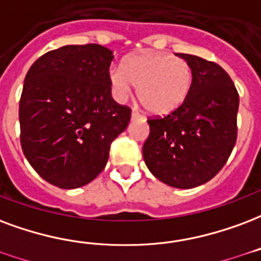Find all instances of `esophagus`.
I'll use <instances>...</instances> for the list:
<instances>
[{"mask_svg":"<svg viewBox=\"0 0 261 261\" xmlns=\"http://www.w3.org/2000/svg\"><path fill=\"white\" fill-rule=\"evenodd\" d=\"M131 120H142V116L138 115L137 112H133L131 113Z\"/></svg>","mask_w":261,"mask_h":261,"instance_id":"esophagus-1","label":"esophagus"}]
</instances>
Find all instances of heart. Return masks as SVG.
<instances>
[{"label": "heart", "mask_w": 261, "mask_h": 261, "mask_svg": "<svg viewBox=\"0 0 261 261\" xmlns=\"http://www.w3.org/2000/svg\"><path fill=\"white\" fill-rule=\"evenodd\" d=\"M109 83L116 101H125L136 86L137 96L146 111L166 116L179 109L190 96L194 71L185 59L144 51L128 55L121 66L112 67Z\"/></svg>", "instance_id": "obj_1"}]
</instances>
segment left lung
Instances as JSON below:
<instances>
[{"instance_id":"1","label":"left lung","mask_w":261,"mask_h":261,"mask_svg":"<svg viewBox=\"0 0 261 261\" xmlns=\"http://www.w3.org/2000/svg\"><path fill=\"white\" fill-rule=\"evenodd\" d=\"M194 71L184 105L163 119H150L142 146L146 167L165 184L190 190L223 169L237 141L239 95L223 67L195 55L177 54Z\"/></svg>"}]
</instances>
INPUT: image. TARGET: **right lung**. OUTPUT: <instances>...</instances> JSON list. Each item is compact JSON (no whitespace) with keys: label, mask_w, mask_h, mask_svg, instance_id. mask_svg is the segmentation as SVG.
I'll return each instance as SVG.
<instances>
[{"label":"right lung","mask_w":261,"mask_h":261,"mask_svg":"<svg viewBox=\"0 0 261 261\" xmlns=\"http://www.w3.org/2000/svg\"><path fill=\"white\" fill-rule=\"evenodd\" d=\"M113 52L98 44L65 45L29 69L19 103L23 153L40 177L62 190L91 182L131 111L111 92Z\"/></svg>","instance_id":"add662e5"}]
</instances>
